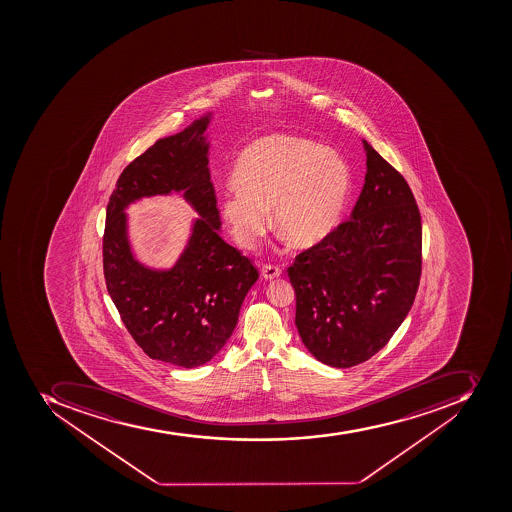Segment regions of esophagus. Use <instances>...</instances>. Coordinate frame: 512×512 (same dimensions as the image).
Segmentation results:
<instances>
[{
    "label": "esophagus",
    "instance_id": "esophagus-1",
    "mask_svg": "<svg viewBox=\"0 0 512 512\" xmlns=\"http://www.w3.org/2000/svg\"><path fill=\"white\" fill-rule=\"evenodd\" d=\"M261 275L262 278H266V280H274V278H278L282 275V270H280L278 266L266 264V266L262 267Z\"/></svg>",
    "mask_w": 512,
    "mask_h": 512
}]
</instances>
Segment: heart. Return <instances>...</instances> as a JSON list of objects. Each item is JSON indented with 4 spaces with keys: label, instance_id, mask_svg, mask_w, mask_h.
<instances>
[{
    "label": "heart",
    "instance_id": "1",
    "mask_svg": "<svg viewBox=\"0 0 512 512\" xmlns=\"http://www.w3.org/2000/svg\"><path fill=\"white\" fill-rule=\"evenodd\" d=\"M222 195V219L235 242L251 248L272 221L296 248L330 237L351 195V169L336 150L302 137L269 136L251 144Z\"/></svg>",
    "mask_w": 512,
    "mask_h": 512
}]
</instances>
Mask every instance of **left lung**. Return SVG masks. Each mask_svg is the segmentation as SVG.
<instances>
[{"label":"left lung","instance_id":"obj_1","mask_svg":"<svg viewBox=\"0 0 512 512\" xmlns=\"http://www.w3.org/2000/svg\"><path fill=\"white\" fill-rule=\"evenodd\" d=\"M367 174L351 221L288 269L296 326L318 362L351 368L381 351L421 277V216L407 181L365 139Z\"/></svg>","mask_w":512,"mask_h":512}]
</instances>
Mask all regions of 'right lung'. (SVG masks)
<instances>
[{
	"label": "right lung",
	"mask_w": 512,
	"mask_h": 512,
	"mask_svg": "<svg viewBox=\"0 0 512 512\" xmlns=\"http://www.w3.org/2000/svg\"><path fill=\"white\" fill-rule=\"evenodd\" d=\"M208 112L129 163L107 205L104 275L113 304L150 359L195 368L210 362L234 333L246 293L259 278L250 259L222 240L211 184ZM178 193L199 214L173 268L139 262L125 208L142 197Z\"/></svg>",
	"instance_id": "add662e5"
}]
</instances>
